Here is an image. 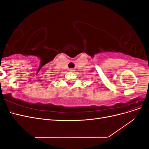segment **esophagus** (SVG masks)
Here are the masks:
<instances>
[{"label": "esophagus", "instance_id": "obj_1", "mask_svg": "<svg viewBox=\"0 0 149 149\" xmlns=\"http://www.w3.org/2000/svg\"><path fill=\"white\" fill-rule=\"evenodd\" d=\"M69 71H71V72H74L75 70H74V69H73V68H71V69H70V70H69Z\"/></svg>", "mask_w": 149, "mask_h": 149}]
</instances>
